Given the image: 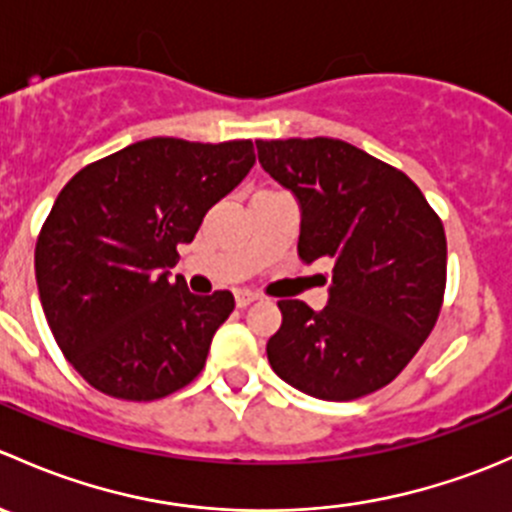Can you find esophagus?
<instances>
[{
    "label": "esophagus",
    "instance_id": "34e87169",
    "mask_svg": "<svg viewBox=\"0 0 512 512\" xmlns=\"http://www.w3.org/2000/svg\"><path fill=\"white\" fill-rule=\"evenodd\" d=\"M257 299L255 292H250V289H237L235 292V304L237 307H247V304H252Z\"/></svg>",
    "mask_w": 512,
    "mask_h": 512
}]
</instances>
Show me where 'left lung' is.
Returning <instances> with one entry per match:
<instances>
[{
  "instance_id": "1",
  "label": "left lung",
  "mask_w": 512,
  "mask_h": 512,
  "mask_svg": "<svg viewBox=\"0 0 512 512\" xmlns=\"http://www.w3.org/2000/svg\"><path fill=\"white\" fill-rule=\"evenodd\" d=\"M260 165L297 198V252L332 265L327 307L280 299L267 342L275 374L302 394L352 401L404 371L446 289V232L414 180L337 138L255 141Z\"/></svg>"
}]
</instances>
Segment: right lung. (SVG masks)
<instances>
[{"label":"right lung","mask_w":512,"mask_h":512,"mask_svg":"<svg viewBox=\"0 0 512 512\" xmlns=\"http://www.w3.org/2000/svg\"><path fill=\"white\" fill-rule=\"evenodd\" d=\"M252 165V141L148 138L64 185L36 240V285L56 344L94 389L156 401L203 371L235 297L188 292L170 267Z\"/></svg>","instance_id":"right-lung-1"}]
</instances>
